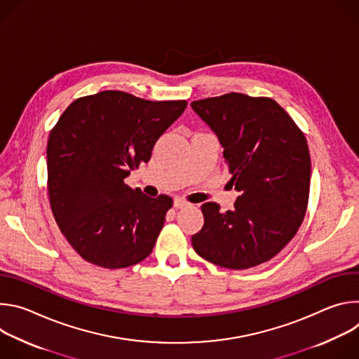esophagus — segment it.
Wrapping results in <instances>:
<instances>
[{"instance_id":"obj_1","label":"esophagus","mask_w":359,"mask_h":359,"mask_svg":"<svg viewBox=\"0 0 359 359\" xmlns=\"http://www.w3.org/2000/svg\"><path fill=\"white\" fill-rule=\"evenodd\" d=\"M189 204H190V203H189L187 200L182 198V197H176V198H175V208H176V209H183V208H187Z\"/></svg>"}]
</instances>
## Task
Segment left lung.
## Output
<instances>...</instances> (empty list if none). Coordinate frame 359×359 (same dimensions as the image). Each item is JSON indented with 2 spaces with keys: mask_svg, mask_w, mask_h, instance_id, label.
<instances>
[{
  "mask_svg": "<svg viewBox=\"0 0 359 359\" xmlns=\"http://www.w3.org/2000/svg\"><path fill=\"white\" fill-rule=\"evenodd\" d=\"M191 108L219 136L234 209L204 203L194 251L216 266L245 270L271 260L292 240L310 197L309 144L292 118L267 96L238 92L193 100Z\"/></svg>",
  "mask_w": 359,
  "mask_h": 359,
  "instance_id": "obj_1",
  "label": "left lung"
}]
</instances>
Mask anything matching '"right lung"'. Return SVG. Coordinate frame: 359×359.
<instances>
[{
  "label": "right lung",
  "mask_w": 359,
  "mask_h": 359,
  "mask_svg": "<svg viewBox=\"0 0 359 359\" xmlns=\"http://www.w3.org/2000/svg\"><path fill=\"white\" fill-rule=\"evenodd\" d=\"M186 100H146L122 90L75 99L50 129L48 196L55 222L81 257L102 269L143 262L173 198H151L125 177L147 163Z\"/></svg>",
  "instance_id": "add662e5"
}]
</instances>
